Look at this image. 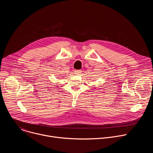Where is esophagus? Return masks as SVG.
Segmentation results:
<instances>
[{"instance_id": "obj_1", "label": "esophagus", "mask_w": 153, "mask_h": 153, "mask_svg": "<svg viewBox=\"0 0 153 153\" xmlns=\"http://www.w3.org/2000/svg\"><path fill=\"white\" fill-rule=\"evenodd\" d=\"M81 70H75L74 73L76 74H80V73H81Z\"/></svg>"}]
</instances>
